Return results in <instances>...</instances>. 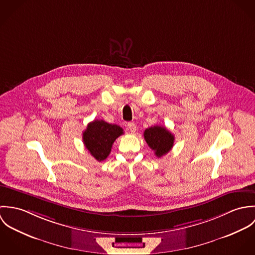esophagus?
Instances as JSON below:
<instances>
[{
    "instance_id": "esophagus-1",
    "label": "esophagus",
    "mask_w": 255,
    "mask_h": 255,
    "mask_svg": "<svg viewBox=\"0 0 255 255\" xmlns=\"http://www.w3.org/2000/svg\"><path fill=\"white\" fill-rule=\"evenodd\" d=\"M128 130H129L131 133H134V132L136 131V126H135L133 123H129V124L128 125Z\"/></svg>"
}]
</instances>
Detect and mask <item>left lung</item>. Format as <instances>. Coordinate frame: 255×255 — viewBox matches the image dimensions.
Listing matches in <instances>:
<instances>
[{"mask_svg":"<svg viewBox=\"0 0 255 255\" xmlns=\"http://www.w3.org/2000/svg\"><path fill=\"white\" fill-rule=\"evenodd\" d=\"M144 139L148 146L154 150L158 158L166 155L174 146V135L164 127L154 126L146 128Z\"/></svg>","mask_w":255,"mask_h":255,"instance_id":"left-lung-1","label":"left lung"}]
</instances>
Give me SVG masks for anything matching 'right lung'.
I'll return each mask as SVG.
<instances>
[{"instance_id": "right-lung-1", "label": "right lung", "mask_w": 255, "mask_h": 255, "mask_svg": "<svg viewBox=\"0 0 255 255\" xmlns=\"http://www.w3.org/2000/svg\"><path fill=\"white\" fill-rule=\"evenodd\" d=\"M124 133L121 127L108 124L103 120H95L88 124L82 133L85 148L99 162L109 156L114 141Z\"/></svg>"}]
</instances>
